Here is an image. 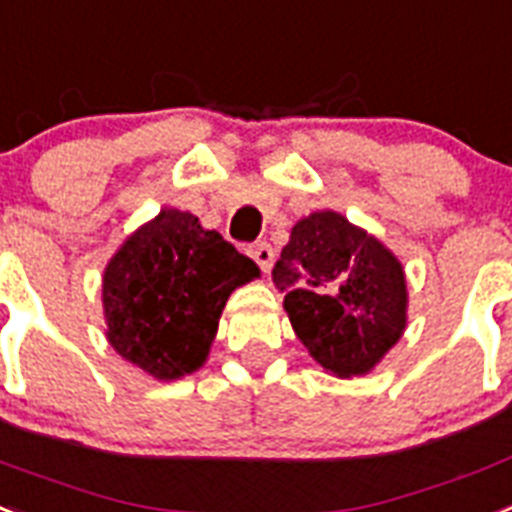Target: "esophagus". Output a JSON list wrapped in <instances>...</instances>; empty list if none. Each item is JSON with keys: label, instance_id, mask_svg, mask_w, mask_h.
Returning <instances> with one entry per match:
<instances>
[{"label": "esophagus", "instance_id": "1", "mask_svg": "<svg viewBox=\"0 0 512 512\" xmlns=\"http://www.w3.org/2000/svg\"><path fill=\"white\" fill-rule=\"evenodd\" d=\"M249 257H252L257 265H260V270H263V273H270V268H273V260H276V252H273V247H270L268 242H257L249 247Z\"/></svg>", "mask_w": 512, "mask_h": 512}]
</instances>
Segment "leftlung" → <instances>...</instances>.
I'll return each instance as SVG.
<instances>
[{
	"label": "left lung",
	"instance_id": "left-lung-1",
	"mask_svg": "<svg viewBox=\"0 0 512 512\" xmlns=\"http://www.w3.org/2000/svg\"><path fill=\"white\" fill-rule=\"evenodd\" d=\"M296 338L325 372L367 375L406 328L398 257L341 213L317 210L291 229L273 268Z\"/></svg>",
	"mask_w": 512,
	"mask_h": 512
}]
</instances>
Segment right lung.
Segmentation results:
<instances>
[{
	"label": "right lung",
	"mask_w": 512,
	"mask_h": 512,
	"mask_svg": "<svg viewBox=\"0 0 512 512\" xmlns=\"http://www.w3.org/2000/svg\"><path fill=\"white\" fill-rule=\"evenodd\" d=\"M257 276L260 268L197 216L161 210L103 270L106 338L156 380H179L208 359L231 291Z\"/></svg>",
	"instance_id": "right-lung-1"
}]
</instances>
